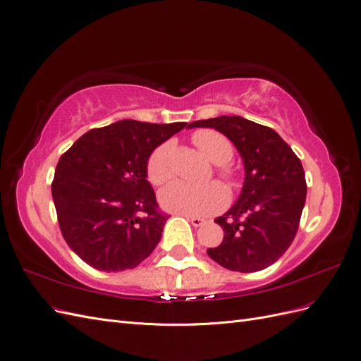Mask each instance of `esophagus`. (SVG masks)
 Returning a JSON list of instances; mask_svg holds the SVG:
<instances>
[{
	"label": "esophagus",
	"instance_id": "esophagus-1",
	"mask_svg": "<svg viewBox=\"0 0 361 361\" xmlns=\"http://www.w3.org/2000/svg\"><path fill=\"white\" fill-rule=\"evenodd\" d=\"M190 220V223L194 226V227H200L204 224V220L200 216H191V215H185Z\"/></svg>",
	"mask_w": 361,
	"mask_h": 361
}]
</instances>
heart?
Segmentation results:
<instances>
[{
    "instance_id": "1",
    "label": "heart",
    "mask_w": 361,
    "mask_h": 361,
    "mask_svg": "<svg viewBox=\"0 0 361 361\" xmlns=\"http://www.w3.org/2000/svg\"><path fill=\"white\" fill-rule=\"evenodd\" d=\"M192 143L207 159L216 164V171L226 182H235V173L226 164L233 157V147L227 137L214 129H200L192 134ZM171 149V141H166L152 152L147 159V178L154 185H161L170 178ZM158 200L164 209L197 216L221 211L228 202V192L218 182L190 185L182 180H173L159 191Z\"/></svg>"
}]
</instances>
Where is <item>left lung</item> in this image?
<instances>
[{
	"label": "left lung",
	"instance_id": "left-lung-1",
	"mask_svg": "<svg viewBox=\"0 0 361 361\" xmlns=\"http://www.w3.org/2000/svg\"><path fill=\"white\" fill-rule=\"evenodd\" d=\"M188 128H214L224 134L245 169L239 199L215 218L224 231L223 243L207 248V255L231 271L268 268L285 255L298 231L307 194L300 158L274 129L239 116L197 120Z\"/></svg>",
	"mask_w": 361,
	"mask_h": 361
}]
</instances>
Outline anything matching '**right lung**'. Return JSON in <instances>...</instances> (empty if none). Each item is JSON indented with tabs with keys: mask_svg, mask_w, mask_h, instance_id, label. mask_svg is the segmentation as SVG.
Segmentation results:
<instances>
[{
	"mask_svg": "<svg viewBox=\"0 0 361 361\" xmlns=\"http://www.w3.org/2000/svg\"><path fill=\"white\" fill-rule=\"evenodd\" d=\"M185 126L120 120L90 129L61 155L52 199L64 241L85 264L133 269L155 250L169 215L147 180V159Z\"/></svg>",
	"mask_w": 361,
	"mask_h": 361,
	"instance_id": "obj_1",
	"label": "right lung"
}]
</instances>
